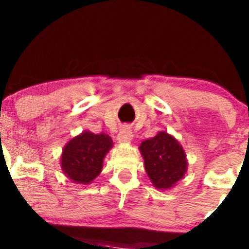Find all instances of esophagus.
Returning a JSON list of instances; mask_svg holds the SVG:
<instances>
[{"instance_id":"esophagus-1","label":"esophagus","mask_w":249,"mask_h":249,"mask_svg":"<svg viewBox=\"0 0 249 249\" xmlns=\"http://www.w3.org/2000/svg\"><path fill=\"white\" fill-rule=\"evenodd\" d=\"M132 131L129 126H123L118 133V139L120 142H131L132 141Z\"/></svg>"}]
</instances>
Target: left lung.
<instances>
[{
	"instance_id": "obj_1",
	"label": "left lung",
	"mask_w": 249,
	"mask_h": 249,
	"mask_svg": "<svg viewBox=\"0 0 249 249\" xmlns=\"http://www.w3.org/2000/svg\"><path fill=\"white\" fill-rule=\"evenodd\" d=\"M139 150L147 176L156 188L168 189L184 177L188 165L185 154L173 136L160 132L154 138L142 142Z\"/></svg>"
}]
</instances>
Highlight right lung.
<instances>
[{
  "label": "right lung",
  "mask_w": 249,
  "mask_h": 249,
  "mask_svg": "<svg viewBox=\"0 0 249 249\" xmlns=\"http://www.w3.org/2000/svg\"><path fill=\"white\" fill-rule=\"evenodd\" d=\"M112 139L105 133L83 132L70 141L61 155V168L68 178L79 184L91 183L103 169Z\"/></svg>",
  "instance_id": "obj_1"
}]
</instances>
